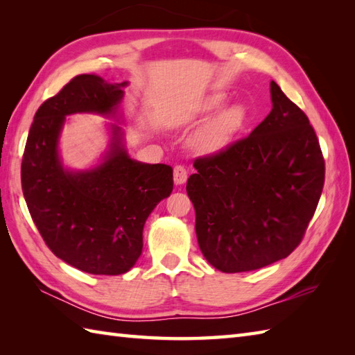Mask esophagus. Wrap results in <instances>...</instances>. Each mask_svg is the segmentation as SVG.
Wrapping results in <instances>:
<instances>
[{"label": "esophagus", "mask_w": 355, "mask_h": 355, "mask_svg": "<svg viewBox=\"0 0 355 355\" xmlns=\"http://www.w3.org/2000/svg\"><path fill=\"white\" fill-rule=\"evenodd\" d=\"M187 180V171L184 166L182 164H177L175 168H173V182H175V184H184Z\"/></svg>", "instance_id": "obj_1"}]
</instances>
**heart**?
<instances>
[{
    "label": "heart",
    "mask_w": 355,
    "mask_h": 355,
    "mask_svg": "<svg viewBox=\"0 0 355 355\" xmlns=\"http://www.w3.org/2000/svg\"><path fill=\"white\" fill-rule=\"evenodd\" d=\"M227 101V97L223 93H215L205 97L198 105L197 112L191 116H184L182 122L189 123L200 117H206L212 114ZM247 119V110L244 105H230L221 112H216L214 117H210L206 123H202L189 140L191 148L197 154L210 155L221 153L227 148L233 137L241 131Z\"/></svg>",
    "instance_id": "1"
}]
</instances>
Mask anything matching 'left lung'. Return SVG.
I'll list each match as a JSON object with an SVG mask.
<instances>
[{
  "mask_svg": "<svg viewBox=\"0 0 355 355\" xmlns=\"http://www.w3.org/2000/svg\"><path fill=\"white\" fill-rule=\"evenodd\" d=\"M271 111L248 137L197 158L186 191L201 253L223 273L284 259L318 207L325 162L310 120L270 82Z\"/></svg>",
  "mask_w": 355,
  "mask_h": 355,
  "instance_id": "8db88e82",
  "label": "left lung"
}]
</instances>
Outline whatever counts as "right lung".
Listing matches in <instances>:
<instances>
[{
    "mask_svg": "<svg viewBox=\"0 0 355 355\" xmlns=\"http://www.w3.org/2000/svg\"><path fill=\"white\" fill-rule=\"evenodd\" d=\"M126 85L96 74L73 78L36 111L22 157V193L45 244L59 259L92 275L132 268L148 216L173 187L171 166L130 157L117 123L108 125V146L93 168L70 169L61 160L67 116L89 112L120 123Z\"/></svg>",
    "mask_w": 355,
    "mask_h": 355,
    "instance_id": "1",
    "label": "right lung"
}]
</instances>
